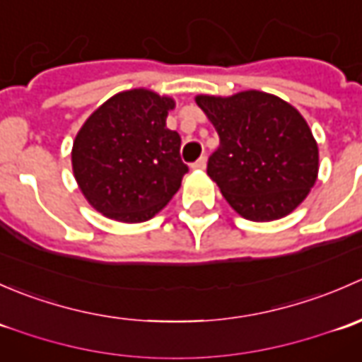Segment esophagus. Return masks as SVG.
<instances>
[{"instance_id":"esophagus-1","label":"esophagus","mask_w":362,"mask_h":362,"mask_svg":"<svg viewBox=\"0 0 362 362\" xmlns=\"http://www.w3.org/2000/svg\"><path fill=\"white\" fill-rule=\"evenodd\" d=\"M204 168H206V158H204V156L192 164V170H204Z\"/></svg>"}]
</instances>
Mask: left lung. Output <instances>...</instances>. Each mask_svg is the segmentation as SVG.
Returning <instances> with one entry per match:
<instances>
[{
  "label": "left lung",
  "instance_id": "left-lung-1",
  "mask_svg": "<svg viewBox=\"0 0 362 362\" xmlns=\"http://www.w3.org/2000/svg\"><path fill=\"white\" fill-rule=\"evenodd\" d=\"M196 103L221 140L206 173L233 210L268 222L303 203L319 173V148L293 105L261 90L229 98L199 94Z\"/></svg>",
  "mask_w": 362,
  "mask_h": 362
}]
</instances>
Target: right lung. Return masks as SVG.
Wrapping results in <instances>:
<instances>
[{
	"label": "right lung",
	"mask_w": 362,
	"mask_h": 362,
	"mask_svg": "<svg viewBox=\"0 0 362 362\" xmlns=\"http://www.w3.org/2000/svg\"><path fill=\"white\" fill-rule=\"evenodd\" d=\"M175 101L151 89L115 94L73 141V175L90 206L119 222H145L180 189L189 168L180 134L166 127Z\"/></svg>",
	"instance_id": "1"
}]
</instances>
